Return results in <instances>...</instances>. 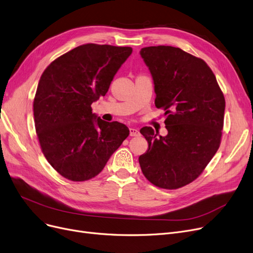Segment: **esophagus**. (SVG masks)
<instances>
[{"label": "esophagus", "instance_id": "esophagus-1", "mask_svg": "<svg viewBox=\"0 0 253 253\" xmlns=\"http://www.w3.org/2000/svg\"><path fill=\"white\" fill-rule=\"evenodd\" d=\"M129 134L130 136H139V131L138 129H135V128H130L129 129Z\"/></svg>", "mask_w": 253, "mask_h": 253}]
</instances>
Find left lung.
Here are the masks:
<instances>
[{
  "label": "left lung",
  "mask_w": 253,
  "mask_h": 253,
  "mask_svg": "<svg viewBox=\"0 0 253 253\" xmlns=\"http://www.w3.org/2000/svg\"><path fill=\"white\" fill-rule=\"evenodd\" d=\"M140 56L152 74L155 105L168 116V134L140 129L149 149L139 166L157 187L178 189L199 177L220 146L224 96L207 63L179 47H144Z\"/></svg>",
  "instance_id": "8db88e82"
}]
</instances>
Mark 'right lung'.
<instances>
[{
	"label": "right lung",
	"instance_id": "obj_1",
	"mask_svg": "<svg viewBox=\"0 0 253 253\" xmlns=\"http://www.w3.org/2000/svg\"><path fill=\"white\" fill-rule=\"evenodd\" d=\"M131 47L87 43L51 62L42 73L33 104L43 155L64 178H94L129 135L126 125L108 123L91 104L105 96Z\"/></svg>",
	"mask_w": 253,
	"mask_h": 253
}]
</instances>
